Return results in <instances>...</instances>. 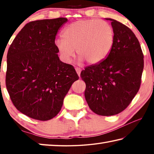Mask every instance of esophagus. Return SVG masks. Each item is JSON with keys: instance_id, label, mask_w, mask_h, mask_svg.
<instances>
[{"instance_id": "34e87169", "label": "esophagus", "mask_w": 154, "mask_h": 154, "mask_svg": "<svg viewBox=\"0 0 154 154\" xmlns=\"http://www.w3.org/2000/svg\"><path fill=\"white\" fill-rule=\"evenodd\" d=\"M75 70H76V72H77V75H79V77H80V73H81V71H82V70L80 69V68H78V67L75 68Z\"/></svg>"}]
</instances>
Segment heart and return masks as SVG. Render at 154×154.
Instances as JSON below:
<instances>
[{
    "label": "heart",
    "mask_w": 154,
    "mask_h": 154,
    "mask_svg": "<svg viewBox=\"0 0 154 154\" xmlns=\"http://www.w3.org/2000/svg\"><path fill=\"white\" fill-rule=\"evenodd\" d=\"M62 36V38L55 41V45L65 62H71L76 49L79 63L85 60L88 64H96L103 62L111 53L115 32L105 21L82 20L68 25Z\"/></svg>",
    "instance_id": "1"
}]
</instances>
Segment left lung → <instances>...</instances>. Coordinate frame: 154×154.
<instances>
[{
  "mask_svg": "<svg viewBox=\"0 0 154 154\" xmlns=\"http://www.w3.org/2000/svg\"><path fill=\"white\" fill-rule=\"evenodd\" d=\"M114 44L107 58L81 72L91 110L110 116L123 111L139 91L144 60L139 40L126 26L111 18Z\"/></svg>",
  "mask_w": 154,
  "mask_h": 154,
  "instance_id": "1",
  "label": "left lung"
}]
</instances>
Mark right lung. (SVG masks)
Instances as JSON below:
<instances>
[{
	"instance_id": "obj_1",
	"label": "right lung",
	"mask_w": 154,
	"mask_h": 154,
	"mask_svg": "<svg viewBox=\"0 0 154 154\" xmlns=\"http://www.w3.org/2000/svg\"><path fill=\"white\" fill-rule=\"evenodd\" d=\"M64 17L36 20L20 31L7 53L6 87L13 104L29 118H54L73 82L79 79L71 64L60 60L55 45Z\"/></svg>"
}]
</instances>
